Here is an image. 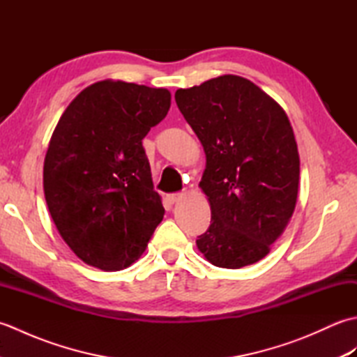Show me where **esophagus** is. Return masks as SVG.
Returning a JSON list of instances; mask_svg holds the SVG:
<instances>
[{"label":"esophagus","mask_w":357,"mask_h":357,"mask_svg":"<svg viewBox=\"0 0 357 357\" xmlns=\"http://www.w3.org/2000/svg\"><path fill=\"white\" fill-rule=\"evenodd\" d=\"M183 193H172V195H169V196H167V199H169L172 204H176L181 198H183Z\"/></svg>","instance_id":"34e87169"}]
</instances>
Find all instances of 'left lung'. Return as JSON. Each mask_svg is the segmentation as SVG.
Here are the masks:
<instances>
[{"label":"left lung","mask_w":357,"mask_h":357,"mask_svg":"<svg viewBox=\"0 0 357 357\" xmlns=\"http://www.w3.org/2000/svg\"><path fill=\"white\" fill-rule=\"evenodd\" d=\"M174 100L207 159L199 187L211 222L198 250L221 268L264 259L298 199L299 153L285 110L236 75L179 89Z\"/></svg>","instance_id":"8db88e82"}]
</instances>
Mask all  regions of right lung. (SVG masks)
Listing matches in <instances>:
<instances>
[{
	"instance_id": "1",
	"label": "right lung",
	"mask_w": 357,
	"mask_h": 357,
	"mask_svg": "<svg viewBox=\"0 0 357 357\" xmlns=\"http://www.w3.org/2000/svg\"><path fill=\"white\" fill-rule=\"evenodd\" d=\"M167 89L104 79L67 105L44 159L45 202L82 262L130 267L164 218L142 139L170 109Z\"/></svg>"
}]
</instances>
